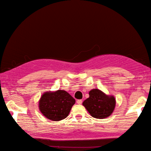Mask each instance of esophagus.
<instances>
[{
  "label": "esophagus",
  "mask_w": 151,
  "mask_h": 151,
  "mask_svg": "<svg viewBox=\"0 0 151 151\" xmlns=\"http://www.w3.org/2000/svg\"><path fill=\"white\" fill-rule=\"evenodd\" d=\"M76 103H77L78 104H81L82 103V101L81 100V99H80V100H77V101H76Z\"/></svg>",
  "instance_id": "1"
}]
</instances>
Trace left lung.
Returning <instances> with one entry per match:
<instances>
[{
	"instance_id": "left-lung-1",
	"label": "left lung",
	"mask_w": 151,
	"mask_h": 151,
	"mask_svg": "<svg viewBox=\"0 0 151 151\" xmlns=\"http://www.w3.org/2000/svg\"><path fill=\"white\" fill-rule=\"evenodd\" d=\"M89 97L83 102L92 117L105 119L110 116L115 107V99L113 95H107L99 89H93L89 92Z\"/></svg>"
}]
</instances>
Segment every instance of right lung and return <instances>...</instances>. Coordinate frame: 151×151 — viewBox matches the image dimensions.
<instances>
[{"label":"right lung","mask_w":151,"mask_h":151,"mask_svg":"<svg viewBox=\"0 0 151 151\" xmlns=\"http://www.w3.org/2000/svg\"><path fill=\"white\" fill-rule=\"evenodd\" d=\"M75 103V99L67 91L45 92L39 101V109L45 117L58 121L66 118Z\"/></svg>","instance_id":"add662e5"}]
</instances>
